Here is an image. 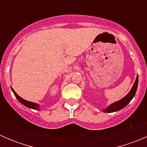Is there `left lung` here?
<instances>
[{
    "label": "left lung",
    "mask_w": 147,
    "mask_h": 147,
    "mask_svg": "<svg viewBox=\"0 0 147 147\" xmlns=\"http://www.w3.org/2000/svg\"><path fill=\"white\" fill-rule=\"evenodd\" d=\"M137 86H138V76L137 77V79H136L135 82H134V85H133L132 88L130 90L129 92L127 94V95H126L124 98H122L121 100H120L119 101H117L115 103L112 104L111 105H109L107 109H105L104 110V112H108V113H110V112H117V111H119L120 109H121L122 108H124V107L127 106L130 101L132 100L133 97H134L136 94V92L137 90Z\"/></svg>",
    "instance_id": "8db88e82"
}]
</instances>
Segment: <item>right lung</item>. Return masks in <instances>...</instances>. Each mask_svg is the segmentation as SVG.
<instances>
[{"instance_id":"obj_1","label":"right lung","mask_w":147,"mask_h":147,"mask_svg":"<svg viewBox=\"0 0 147 147\" xmlns=\"http://www.w3.org/2000/svg\"><path fill=\"white\" fill-rule=\"evenodd\" d=\"M11 89H12V91L13 92V94H15V96H16V97L17 98V100H18V101L20 102V103H22L23 105L28 107L31 108V109H38V107H39V105H38V104L34 103V102H31L27 101V100H24V99H23L22 97H20V96L18 95L17 93H16V92H15L14 90H13V88H11Z\"/></svg>"}]
</instances>
